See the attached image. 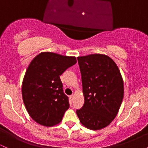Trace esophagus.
Instances as JSON below:
<instances>
[{"label":"esophagus","instance_id":"esophagus-1","mask_svg":"<svg viewBox=\"0 0 148 148\" xmlns=\"http://www.w3.org/2000/svg\"><path fill=\"white\" fill-rule=\"evenodd\" d=\"M74 95H72L70 96V99H71V100H72V101H73V99H74Z\"/></svg>","mask_w":148,"mask_h":148}]
</instances>
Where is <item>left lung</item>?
I'll list each match as a JSON object with an SVG mask.
<instances>
[{"label": "left lung", "instance_id": "1", "mask_svg": "<svg viewBox=\"0 0 148 148\" xmlns=\"http://www.w3.org/2000/svg\"><path fill=\"white\" fill-rule=\"evenodd\" d=\"M77 60L85 101L76 114L86 128L101 130L114 120L121 106L123 77L115 62L106 55L90 54Z\"/></svg>", "mask_w": 148, "mask_h": 148}]
</instances>
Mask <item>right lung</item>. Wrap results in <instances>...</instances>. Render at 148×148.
<instances>
[{
  "label": "right lung",
  "mask_w": 148,
  "mask_h": 148,
  "mask_svg": "<svg viewBox=\"0 0 148 148\" xmlns=\"http://www.w3.org/2000/svg\"><path fill=\"white\" fill-rule=\"evenodd\" d=\"M76 63V57L42 52L31 61L22 83V97L28 114L37 123H60L69 107L60 76Z\"/></svg>",
  "instance_id": "right-lung-1"
}]
</instances>
